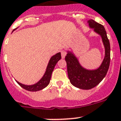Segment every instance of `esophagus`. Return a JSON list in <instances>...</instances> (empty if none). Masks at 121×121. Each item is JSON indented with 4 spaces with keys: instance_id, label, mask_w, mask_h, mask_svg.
<instances>
[{
    "instance_id": "obj_1",
    "label": "esophagus",
    "mask_w": 121,
    "mask_h": 121,
    "mask_svg": "<svg viewBox=\"0 0 121 121\" xmlns=\"http://www.w3.org/2000/svg\"><path fill=\"white\" fill-rule=\"evenodd\" d=\"M61 57H62V58H65L66 55V53L65 51H64V50H61Z\"/></svg>"
}]
</instances>
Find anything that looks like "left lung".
Instances as JSON below:
<instances>
[{
  "instance_id": "left-lung-1",
  "label": "left lung",
  "mask_w": 121,
  "mask_h": 121,
  "mask_svg": "<svg viewBox=\"0 0 121 121\" xmlns=\"http://www.w3.org/2000/svg\"><path fill=\"white\" fill-rule=\"evenodd\" d=\"M90 28L100 35L105 49V55L100 66L95 70H88L80 65L78 58L71 52L68 51L65 60L70 82L74 87L83 90H89L95 86L105 77L110 63V43L104 26L93 20L88 21Z\"/></svg>"
}]
</instances>
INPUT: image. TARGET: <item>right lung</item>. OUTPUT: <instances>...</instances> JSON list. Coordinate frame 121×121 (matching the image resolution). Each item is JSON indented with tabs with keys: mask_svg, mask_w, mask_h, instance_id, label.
Segmentation results:
<instances>
[{
	"mask_svg": "<svg viewBox=\"0 0 121 121\" xmlns=\"http://www.w3.org/2000/svg\"><path fill=\"white\" fill-rule=\"evenodd\" d=\"M61 58V56L60 52L58 53L53 56H52L51 58L50 59L45 74L43 76V77L41 78V79L36 84H34V85H31V86H27V85L21 84L17 81H16L17 82L21 87H23V89L26 90H28V91H31V92H36V91H39V90L44 89L49 84L50 81L51 79L52 74L53 71L54 69L55 66L56 64L57 63L58 61Z\"/></svg>",
	"mask_w": 121,
	"mask_h": 121,
	"instance_id": "obj_1",
	"label": "right lung"
}]
</instances>
